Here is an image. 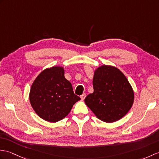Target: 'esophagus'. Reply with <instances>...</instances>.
<instances>
[{
  "instance_id": "obj_1",
  "label": "esophagus",
  "mask_w": 159,
  "mask_h": 159,
  "mask_svg": "<svg viewBox=\"0 0 159 159\" xmlns=\"http://www.w3.org/2000/svg\"><path fill=\"white\" fill-rule=\"evenodd\" d=\"M86 98V94H85V93H83V94L80 96V98H81V99H82V100H84V98Z\"/></svg>"
}]
</instances>
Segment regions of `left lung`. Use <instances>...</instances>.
I'll use <instances>...</instances> for the list:
<instances>
[{
	"label": "left lung",
	"instance_id": "obj_1",
	"mask_svg": "<svg viewBox=\"0 0 159 159\" xmlns=\"http://www.w3.org/2000/svg\"><path fill=\"white\" fill-rule=\"evenodd\" d=\"M93 93L84 99L86 105L98 119L114 123L126 115L134 102V91L119 68L102 65L94 72Z\"/></svg>",
	"mask_w": 159,
	"mask_h": 159
}]
</instances>
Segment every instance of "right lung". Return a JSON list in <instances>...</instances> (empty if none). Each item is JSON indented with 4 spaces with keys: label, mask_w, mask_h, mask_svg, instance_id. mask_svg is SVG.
<instances>
[{
    "label": "right lung",
    "mask_w": 159,
    "mask_h": 159,
    "mask_svg": "<svg viewBox=\"0 0 159 159\" xmlns=\"http://www.w3.org/2000/svg\"><path fill=\"white\" fill-rule=\"evenodd\" d=\"M29 99L37 115L50 123H56L68 115L80 98L74 93L71 83L65 78L62 66L44 70L33 82Z\"/></svg>",
    "instance_id": "obj_1"
}]
</instances>
